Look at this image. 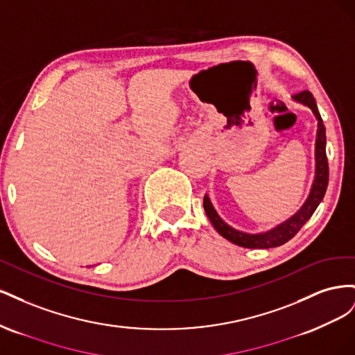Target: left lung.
Listing matches in <instances>:
<instances>
[{"instance_id": "obj_1", "label": "left lung", "mask_w": 355, "mask_h": 355, "mask_svg": "<svg viewBox=\"0 0 355 355\" xmlns=\"http://www.w3.org/2000/svg\"><path fill=\"white\" fill-rule=\"evenodd\" d=\"M293 101L302 103L313 111L315 120H317V136H315V173L313 185H311L309 194L305 200V202L300 206V209L292 214L284 222L275 225L271 230L262 231V232H244L240 230L232 228L231 225L225 222L219 213L214 209L210 197L206 194L202 200L204 210H206L207 218L210 219L211 225L214 227L223 239L228 241L237 244L240 247H245V249H270V247H278L284 243H287L290 239H293L296 232L304 227L306 220L313 216V213L318 207V204L323 201V197L326 194L327 184H329V163L326 155V128L321 120V115L318 112L317 103L313 93L308 90L300 92L299 94L293 96Z\"/></svg>"}]
</instances>
